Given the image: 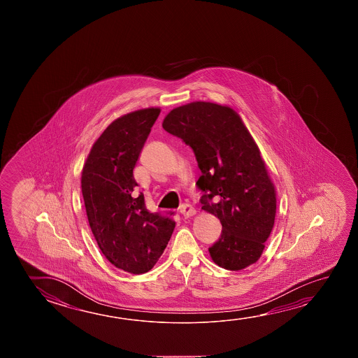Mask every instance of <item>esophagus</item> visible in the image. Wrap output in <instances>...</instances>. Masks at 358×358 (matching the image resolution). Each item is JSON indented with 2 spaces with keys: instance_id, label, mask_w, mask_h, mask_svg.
<instances>
[{
  "instance_id": "1",
  "label": "esophagus",
  "mask_w": 358,
  "mask_h": 358,
  "mask_svg": "<svg viewBox=\"0 0 358 358\" xmlns=\"http://www.w3.org/2000/svg\"><path fill=\"white\" fill-rule=\"evenodd\" d=\"M180 212H181L182 216L185 217V218H188V217L196 215V210H194L192 206L188 205V203L182 205L181 208H180Z\"/></svg>"
}]
</instances>
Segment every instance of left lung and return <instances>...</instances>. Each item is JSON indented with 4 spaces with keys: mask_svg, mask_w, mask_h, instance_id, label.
<instances>
[{
    "mask_svg": "<svg viewBox=\"0 0 358 358\" xmlns=\"http://www.w3.org/2000/svg\"><path fill=\"white\" fill-rule=\"evenodd\" d=\"M164 127L194 150L202 210L222 224L215 264L240 271L257 262L275 217V188L252 136L229 106L196 101L173 108Z\"/></svg>",
    "mask_w": 358,
    "mask_h": 358,
    "instance_id": "obj_1",
    "label": "left lung"
}]
</instances>
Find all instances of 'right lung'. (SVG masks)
Segmentation results:
<instances>
[{"instance_id": "right-lung-1", "label": "right lung", "mask_w": 358, "mask_h": 358, "mask_svg": "<svg viewBox=\"0 0 358 358\" xmlns=\"http://www.w3.org/2000/svg\"><path fill=\"white\" fill-rule=\"evenodd\" d=\"M159 112L151 107L115 120L94 142L81 176L94 240L113 266L134 275L152 268L176 226L148 211L143 194L135 192L134 169Z\"/></svg>"}]
</instances>
